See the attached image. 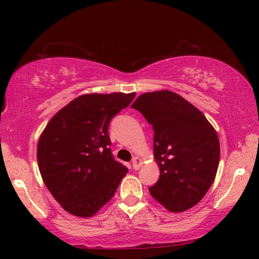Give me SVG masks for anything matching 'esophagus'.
I'll list each match as a JSON object with an SVG mask.
<instances>
[{"label":"esophagus","instance_id":"34e87169","mask_svg":"<svg viewBox=\"0 0 259 259\" xmlns=\"http://www.w3.org/2000/svg\"><path fill=\"white\" fill-rule=\"evenodd\" d=\"M142 164H143V162H142V159H140V157H138V156L134 157V160H133V168L135 170H138L140 166H142Z\"/></svg>","mask_w":259,"mask_h":259}]
</instances>
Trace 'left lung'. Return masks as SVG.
Wrapping results in <instances>:
<instances>
[{
  "label": "left lung",
  "instance_id": "obj_1",
  "mask_svg": "<svg viewBox=\"0 0 259 259\" xmlns=\"http://www.w3.org/2000/svg\"><path fill=\"white\" fill-rule=\"evenodd\" d=\"M154 131L160 178L151 195L172 212L194 207L216 177L221 146L216 130L198 108L171 91L140 95L131 105Z\"/></svg>",
  "mask_w": 259,
  "mask_h": 259
}]
</instances>
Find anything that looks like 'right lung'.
I'll return each instance as SVG.
<instances>
[{"instance_id":"right-lung-1","label":"right lung","mask_w":259,"mask_h":259,"mask_svg":"<svg viewBox=\"0 0 259 259\" xmlns=\"http://www.w3.org/2000/svg\"><path fill=\"white\" fill-rule=\"evenodd\" d=\"M136 94H88L72 100L47 124L37 163L48 190L67 212L91 217L115 194L128 168L111 152L108 124Z\"/></svg>"}]
</instances>
